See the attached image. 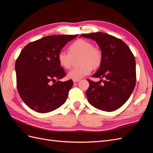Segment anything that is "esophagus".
Wrapping results in <instances>:
<instances>
[{"instance_id":"obj_1","label":"esophagus","mask_w":153,"mask_h":153,"mask_svg":"<svg viewBox=\"0 0 153 153\" xmlns=\"http://www.w3.org/2000/svg\"><path fill=\"white\" fill-rule=\"evenodd\" d=\"M73 82H74V83H76V82H79V81H80V80H73Z\"/></svg>"}]
</instances>
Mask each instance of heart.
I'll return each instance as SVG.
<instances>
[{"label":"heart","mask_w":153,"mask_h":153,"mask_svg":"<svg viewBox=\"0 0 153 153\" xmlns=\"http://www.w3.org/2000/svg\"><path fill=\"white\" fill-rule=\"evenodd\" d=\"M69 52L62 50L57 55L58 62L61 67L68 69L71 67L73 57L81 55L80 63L82 66L71 69L68 73V77L73 80H79L89 75L92 68H98L101 64L102 55L90 41L78 39L69 48Z\"/></svg>","instance_id":"1"}]
</instances>
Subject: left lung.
Returning <instances> with one entry per match:
<instances>
[{
  "instance_id": "1",
  "label": "left lung",
  "mask_w": 153,
  "mask_h": 153,
  "mask_svg": "<svg viewBox=\"0 0 153 153\" xmlns=\"http://www.w3.org/2000/svg\"><path fill=\"white\" fill-rule=\"evenodd\" d=\"M80 37L94 40L101 50L100 66L92 76L104 79L101 82L87 80L89 87L86 96L94 107L113 112L123 106L130 97L136 84L135 57L121 39L101 32L83 34Z\"/></svg>"
}]
</instances>
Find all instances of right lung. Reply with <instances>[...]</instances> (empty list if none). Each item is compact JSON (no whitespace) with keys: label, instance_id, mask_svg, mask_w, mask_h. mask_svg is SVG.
Segmentation results:
<instances>
[{"label":"right lung","instance_id":"obj_1","mask_svg":"<svg viewBox=\"0 0 153 153\" xmlns=\"http://www.w3.org/2000/svg\"><path fill=\"white\" fill-rule=\"evenodd\" d=\"M77 36H46L29 43L21 51L15 63L17 89L23 101L32 110L48 113L66 102L73 82L59 81L66 73L58 62L57 55Z\"/></svg>","mask_w":153,"mask_h":153}]
</instances>
